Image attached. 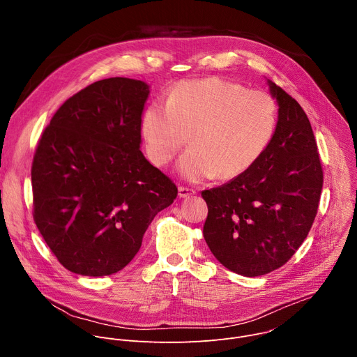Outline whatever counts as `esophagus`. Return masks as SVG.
Instances as JSON below:
<instances>
[{
	"instance_id": "34e87169",
	"label": "esophagus",
	"mask_w": 357,
	"mask_h": 357,
	"mask_svg": "<svg viewBox=\"0 0 357 357\" xmlns=\"http://www.w3.org/2000/svg\"><path fill=\"white\" fill-rule=\"evenodd\" d=\"M196 190L195 189H190V188H185V186H179L178 188V195L179 197H189L192 195H195Z\"/></svg>"
}]
</instances>
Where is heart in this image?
<instances>
[{
	"label": "heart",
	"mask_w": 357,
	"mask_h": 357,
	"mask_svg": "<svg viewBox=\"0 0 357 357\" xmlns=\"http://www.w3.org/2000/svg\"><path fill=\"white\" fill-rule=\"evenodd\" d=\"M278 123L275 98L219 77L182 80L167 105L152 103L141 117L148 160L167 167L190 134L192 148L178 162L192 182L236 178L256 164L271 144Z\"/></svg>",
	"instance_id": "heart-1"
}]
</instances>
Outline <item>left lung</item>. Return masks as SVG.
I'll use <instances>...</instances> for the list:
<instances>
[{"mask_svg": "<svg viewBox=\"0 0 357 357\" xmlns=\"http://www.w3.org/2000/svg\"><path fill=\"white\" fill-rule=\"evenodd\" d=\"M278 103L274 138L263 157L230 182L203 190V226L213 256L230 271L259 277L282 267L307 238L324 172L315 135L298 101L267 80Z\"/></svg>", "mask_w": 357, "mask_h": 357, "instance_id": "obj_1", "label": "left lung"}]
</instances>
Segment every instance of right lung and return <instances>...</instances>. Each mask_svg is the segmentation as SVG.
<instances>
[{"instance_id":"1","label":"right lung","mask_w":357,"mask_h":357,"mask_svg":"<svg viewBox=\"0 0 357 357\" xmlns=\"http://www.w3.org/2000/svg\"><path fill=\"white\" fill-rule=\"evenodd\" d=\"M149 86L110 77L59 107L38 142L31 178L33 220L69 271L112 275L138 252L176 185L142 152L141 114Z\"/></svg>"}]
</instances>
